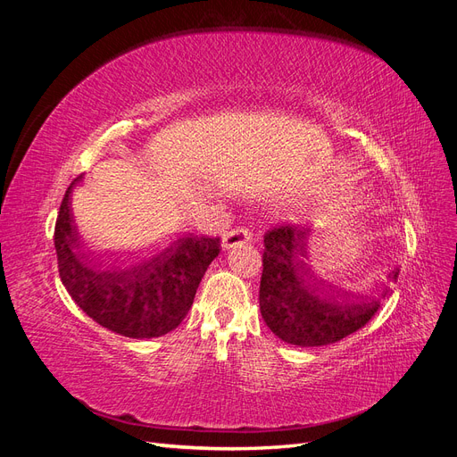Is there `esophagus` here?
<instances>
[{
	"label": "esophagus",
	"mask_w": 457,
	"mask_h": 457,
	"mask_svg": "<svg viewBox=\"0 0 457 457\" xmlns=\"http://www.w3.org/2000/svg\"><path fill=\"white\" fill-rule=\"evenodd\" d=\"M252 242V232L247 228H232L230 232H227L223 237V250H232V247H238L244 244H250Z\"/></svg>",
	"instance_id": "34e87169"
}]
</instances>
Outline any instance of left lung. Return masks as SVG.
<instances>
[{"label": "left lung", "mask_w": 457, "mask_h": 457, "mask_svg": "<svg viewBox=\"0 0 457 457\" xmlns=\"http://www.w3.org/2000/svg\"><path fill=\"white\" fill-rule=\"evenodd\" d=\"M307 234L297 225L276 227L265 234L259 307L274 336L297 347H322L366 326L378 312L383 294L349 295L324 289L311 280L305 253ZM398 269L389 272L396 282Z\"/></svg>", "instance_id": "1"}]
</instances>
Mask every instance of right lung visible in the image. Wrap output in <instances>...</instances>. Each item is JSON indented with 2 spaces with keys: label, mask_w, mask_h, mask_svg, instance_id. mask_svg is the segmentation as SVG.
<instances>
[{
  "label": "right lung",
  "mask_w": 457,
  "mask_h": 457,
  "mask_svg": "<svg viewBox=\"0 0 457 457\" xmlns=\"http://www.w3.org/2000/svg\"><path fill=\"white\" fill-rule=\"evenodd\" d=\"M74 183L54 225L59 274L68 294L96 324L120 336L150 339L170 334L188 314L207 267L219 255V238L185 234L145 255L106 262L89 259L79 250L72 223Z\"/></svg>",
  "instance_id": "right-lung-1"
}]
</instances>
